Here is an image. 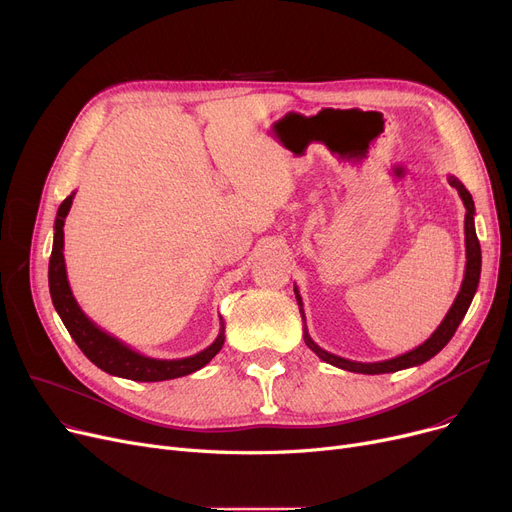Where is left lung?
<instances>
[{"label":"left lung","instance_id":"obj_1","mask_svg":"<svg viewBox=\"0 0 512 512\" xmlns=\"http://www.w3.org/2000/svg\"><path fill=\"white\" fill-rule=\"evenodd\" d=\"M448 184L457 188L463 204H465V254H467V264H465V277H463V283H461V291L457 293L453 306H450V310L446 312L444 320L438 324V328L434 330V333L430 335V339H426L422 345L403 353V355H397L393 359H384V362H372V364H364V362H351V359H345V357H339V355H333L324 351L322 347H318L312 337L308 335V326L304 324V341L306 345L322 359V362L335 366V368H341V370H347V372H357V374H388V372H399V370H405V368H413V366H419L428 362V359H432L438 351H442V347L453 339L455 330L459 328L461 320L465 318L471 302H473V295L477 291V285H479V275H482V248H479V239H477V233H475V221H473V215H475V204H473V198L471 194L467 192V188L459 182V179L455 175H448ZM295 291V299H297V306H299V314H302V320L306 322V316H304V304H302V295H299L297 287H293Z\"/></svg>","mask_w":512,"mask_h":512}]
</instances>
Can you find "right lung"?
I'll return each mask as SVG.
<instances>
[{"label": "right lung", "mask_w": 512, "mask_h": 512, "mask_svg": "<svg viewBox=\"0 0 512 512\" xmlns=\"http://www.w3.org/2000/svg\"><path fill=\"white\" fill-rule=\"evenodd\" d=\"M72 192L57 208V217L53 225V250L49 258V293L51 302L62 318L64 326L68 328L70 337L76 341L80 351L93 362L97 368L111 376L128 378L136 382H161L188 376L200 368H204L210 359H213L223 343H225V324L221 318V330L217 339L202 349L196 355L182 357V359H157L142 355L140 351L132 349L124 341L105 333L101 326L90 320L82 308L78 306L76 297L68 283L66 273V260H64V223L70 213V206L74 200Z\"/></svg>", "instance_id": "add662e5"}]
</instances>
